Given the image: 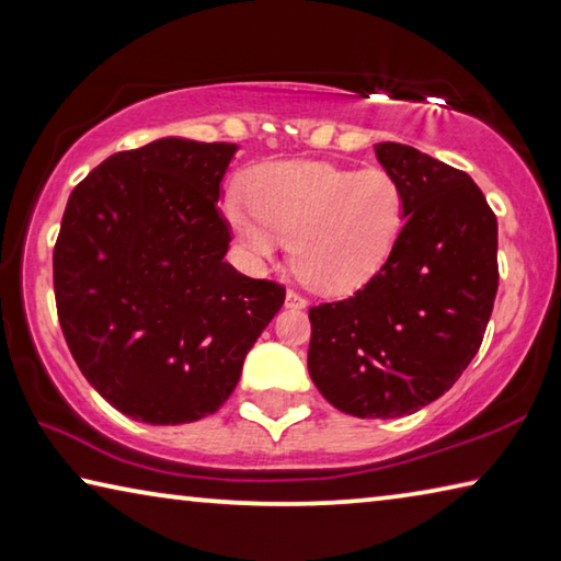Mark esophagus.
Segmentation results:
<instances>
[{
  "instance_id": "obj_1",
  "label": "esophagus",
  "mask_w": 561,
  "mask_h": 561,
  "mask_svg": "<svg viewBox=\"0 0 561 561\" xmlns=\"http://www.w3.org/2000/svg\"><path fill=\"white\" fill-rule=\"evenodd\" d=\"M307 299L301 297V294H297V291H287V297H284V307L287 309H307Z\"/></svg>"
}]
</instances>
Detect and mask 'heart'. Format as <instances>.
Segmentation results:
<instances>
[{"label": "heart", "instance_id": "obj_1", "mask_svg": "<svg viewBox=\"0 0 561 561\" xmlns=\"http://www.w3.org/2000/svg\"><path fill=\"white\" fill-rule=\"evenodd\" d=\"M247 207L230 195L225 215L252 267L289 242L297 277L319 291H351L381 272L405 225V193L381 168L354 170L279 160L254 170Z\"/></svg>", "mask_w": 561, "mask_h": 561}]
</instances>
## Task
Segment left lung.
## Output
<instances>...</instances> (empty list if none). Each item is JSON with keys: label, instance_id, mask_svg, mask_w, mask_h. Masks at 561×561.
I'll list each match as a JSON object with an SVG mask.
<instances>
[{"label": "left lung", "instance_id": "left-lung-1", "mask_svg": "<svg viewBox=\"0 0 561 561\" xmlns=\"http://www.w3.org/2000/svg\"><path fill=\"white\" fill-rule=\"evenodd\" d=\"M405 193V225L354 297L309 309V376L356 417L421 411L478 354L497 294V217L462 170L411 146L376 144Z\"/></svg>", "mask_w": 561, "mask_h": 561}]
</instances>
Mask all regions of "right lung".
Here are the masks:
<instances>
[{
	"instance_id": "add662e5",
	"label": "right lung",
	"mask_w": 561,
	"mask_h": 561,
	"mask_svg": "<svg viewBox=\"0 0 561 561\" xmlns=\"http://www.w3.org/2000/svg\"><path fill=\"white\" fill-rule=\"evenodd\" d=\"M237 150L158 138L103 160L66 203L54 250L66 344L133 421L215 413L284 304L279 284L225 262L232 234L217 203Z\"/></svg>"
}]
</instances>
